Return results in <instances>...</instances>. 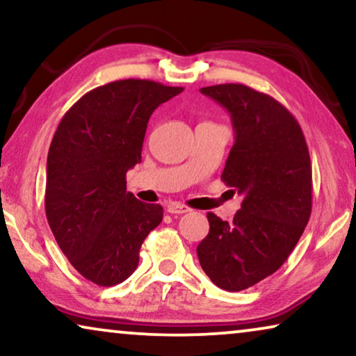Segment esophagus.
Here are the masks:
<instances>
[{
	"label": "esophagus",
	"instance_id": "1",
	"mask_svg": "<svg viewBox=\"0 0 356 356\" xmlns=\"http://www.w3.org/2000/svg\"><path fill=\"white\" fill-rule=\"evenodd\" d=\"M191 211L188 206H184V204H179V202H170L167 206V212L170 213H186Z\"/></svg>",
	"mask_w": 356,
	"mask_h": 356
}]
</instances>
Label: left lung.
Wrapping results in <instances>:
<instances>
[{"label": "left lung", "mask_w": 356, "mask_h": 356, "mask_svg": "<svg viewBox=\"0 0 356 356\" xmlns=\"http://www.w3.org/2000/svg\"><path fill=\"white\" fill-rule=\"evenodd\" d=\"M230 113L235 144L222 179L243 194L225 222L209 212V233L197 246L202 270L227 291L274 274L308 225L313 204L311 160L295 116L270 95L243 84L202 87Z\"/></svg>", "instance_id": "8db88e82"}]
</instances>
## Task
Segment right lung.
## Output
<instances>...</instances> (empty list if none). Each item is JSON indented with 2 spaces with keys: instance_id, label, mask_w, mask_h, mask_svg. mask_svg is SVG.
<instances>
[{
  "instance_id": "add662e5",
  "label": "right lung",
  "mask_w": 356,
  "mask_h": 356,
  "mask_svg": "<svg viewBox=\"0 0 356 356\" xmlns=\"http://www.w3.org/2000/svg\"><path fill=\"white\" fill-rule=\"evenodd\" d=\"M181 92L115 81L87 92L58 124L47 159L48 225L72 267L97 285L128 279L145 236L162 222L160 204L126 191V173L140 162L150 115Z\"/></svg>"
}]
</instances>
